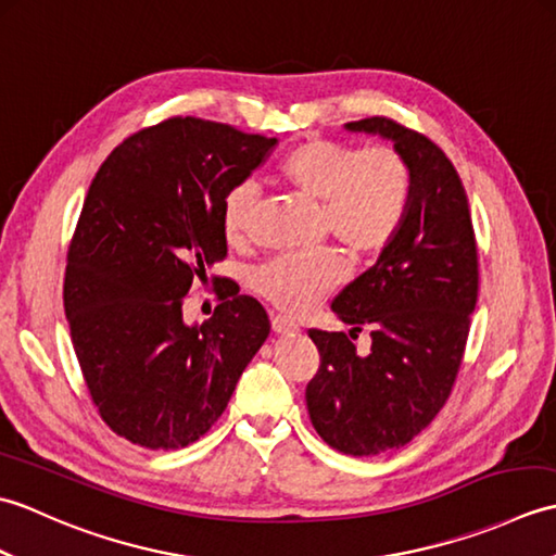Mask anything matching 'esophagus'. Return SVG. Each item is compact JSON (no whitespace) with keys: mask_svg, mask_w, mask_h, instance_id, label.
I'll return each instance as SVG.
<instances>
[{"mask_svg":"<svg viewBox=\"0 0 556 556\" xmlns=\"http://www.w3.org/2000/svg\"><path fill=\"white\" fill-rule=\"evenodd\" d=\"M271 332H275V334H293V332H299V325H293L289 317L277 315V317H271Z\"/></svg>","mask_w":556,"mask_h":556,"instance_id":"34e87169","label":"esophagus"}]
</instances>
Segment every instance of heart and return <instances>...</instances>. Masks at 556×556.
Listing matches in <instances>:
<instances>
[{"mask_svg":"<svg viewBox=\"0 0 556 556\" xmlns=\"http://www.w3.org/2000/svg\"><path fill=\"white\" fill-rule=\"evenodd\" d=\"M277 181L320 207V229L346 253L365 260L394 241L408 212L413 176L394 148H356L339 140L313 138L279 162ZM257 193L239 184L224 195L222 229L231 245H245L253 233ZM346 277L334 251L279 255L253 275V289L289 315L311 311Z\"/></svg>","mask_w":556,"mask_h":556,"instance_id":"b5f03b06","label":"heart"}]
</instances>
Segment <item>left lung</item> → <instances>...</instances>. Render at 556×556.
<instances>
[{"label":"left lung","mask_w":556,"mask_h":556,"mask_svg":"<svg viewBox=\"0 0 556 556\" xmlns=\"http://www.w3.org/2000/svg\"><path fill=\"white\" fill-rule=\"evenodd\" d=\"M392 140L413 176L394 241L339 293L332 311L353 332L311 329L320 368L305 389L313 428L337 452L375 456L408 444L446 404L478 301V248L454 164L430 138L387 116L344 124Z\"/></svg>","instance_id":"obj_1"}]
</instances>
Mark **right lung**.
<instances>
[{
  "label": "right lung",
  "mask_w": 556,
  "mask_h": 556,
  "mask_svg": "<svg viewBox=\"0 0 556 556\" xmlns=\"http://www.w3.org/2000/svg\"><path fill=\"white\" fill-rule=\"evenodd\" d=\"M277 138L174 116L102 162L68 245L64 311L102 420L146 448L200 440L269 334L263 305L227 293L203 325L184 299L227 255L222 203Z\"/></svg>",
  "instance_id": "obj_1"
}]
</instances>
